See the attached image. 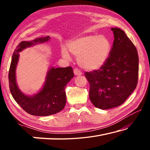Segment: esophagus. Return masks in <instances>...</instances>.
Listing matches in <instances>:
<instances>
[{"mask_svg":"<svg viewBox=\"0 0 150 150\" xmlns=\"http://www.w3.org/2000/svg\"><path fill=\"white\" fill-rule=\"evenodd\" d=\"M73 72H74V74L75 75H81V74H82V73L81 72V71L77 69V68H75L74 70H73Z\"/></svg>","mask_w":150,"mask_h":150,"instance_id":"34e87169","label":"esophagus"}]
</instances>
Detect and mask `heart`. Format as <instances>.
Returning a JSON list of instances; mask_svg holds the SVG:
<instances>
[{
    "label": "heart",
    "instance_id": "b5f03b06",
    "mask_svg": "<svg viewBox=\"0 0 150 150\" xmlns=\"http://www.w3.org/2000/svg\"><path fill=\"white\" fill-rule=\"evenodd\" d=\"M69 52L77 58L79 65L86 70L95 71L105 64L111 52L112 44L105 35L87 34L75 37L67 44ZM62 54L66 59L71 57L67 49L62 47Z\"/></svg>",
    "mask_w": 150,
    "mask_h": 150
}]
</instances>
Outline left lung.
<instances>
[{
    "label": "left lung",
    "mask_w": 150,
    "mask_h": 150,
    "mask_svg": "<svg viewBox=\"0 0 150 150\" xmlns=\"http://www.w3.org/2000/svg\"><path fill=\"white\" fill-rule=\"evenodd\" d=\"M115 40L107 62L100 69L85 72L89 98L96 108L106 110L125 102L138 83L139 59L135 45L122 30L112 28Z\"/></svg>",
    "instance_id": "8db88e82"
}]
</instances>
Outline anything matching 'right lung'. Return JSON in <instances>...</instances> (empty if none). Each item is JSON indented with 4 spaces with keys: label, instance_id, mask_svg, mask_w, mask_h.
I'll list each match as a JSON object with an SVG mask.
<instances>
[{
    "label": "right lung",
    "instance_id": "right-lung-1",
    "mask_svg": "<svg viewBox=\"0 0 150 150\" xmlns=\"http://www.w3.org/2000/svg\"><path fill=\"white\" fill-rule=\"evenodd\" d=\"M50 40V37L47 35L30 42H21L14 50L10 66L8 81L12 97L26 112L34 116H50L63 110L66 103L65 87L74 77L73 69L70 66L57 68L52 67L48 69L44 84L39 92L28 96L20 90L16 79L19 53L27 47L43 44Z\"/></svg>",
    "mask_w": 150,
    "mask_h": 150
}]
</instances>
